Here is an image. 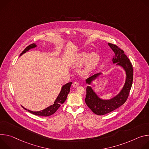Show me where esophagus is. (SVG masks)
<instances>
[{"label":"esophagus","mask_w":149,"mask_h":149,"mask_svg":"<svg viewBox=\"0 0 149 149\" xmlns=\"http://www.w3.org/2000/svg\"><path fill=\"white\" fill-rule=\"evenodd\" d=\"M72 86H73V87H77V86H79V84H78V82H77V81H74V82H73V84H72Z\"/></svg>","instance_id":"obj_1"}]
</instances>
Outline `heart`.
I'll list each match as a JSON object with an SVG mask.
<instances>
[{
    "label": "heart",
    "mask_w": 149,
    "mask_h": 149,
    "mask_svg": "<svg viewBox=\"0 0 149 149\" xmlns=\"http://www.w3.org/2000/svg\"><path fill=\"white\" fill-rule=\"evenodd\" d=\"M100 56L96 53L88 54L85 52L77 54L73 58L72 65L74 68H79L85 63L84 71L88 73L93 71L100 61Z\"/></svg>",
    "instance_id": "heart-1"
}]
</instances>
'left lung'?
I'll list each match as a JSON object with an SVG mask.
<instances>
[{"label": "left lung", "instance_id": "left-lung-1", "mask_svg": "<svg viewBox=\"0 0 149 149\" xmlns=\"http://www.w3.org/2000/svg\"><path fill=\"white\" fill-rule=\"evenodd\" d=\"M108 45L115 53L112 60L113 64L121 67L124 70L126 76L124 84L119 93L108 100H104L100 97L90 86L101 76L102 73L95 74L86 80V84L89 85L86 87L85 102L92 112L98 115L109 113L123 105L127 100L133 80V66L124 51L116 45L111 43H108Z\"/></svg>", "mask_w": 149, "mask_h": 149}]
</instances>
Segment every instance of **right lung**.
Instances as JSON below:
<instances>
[{"label":"right lung","instance_id":"right-lung-1","mask_svg":"<svg viewBox=\"0 0 149 149\" xmlns=\"http://www.w3.org/2000/svg\"><path fill=\"white\" fill-rule=\"evenodd\" d=\"M36 47H37V45L35 43L29 45L22 52V53L20 54V56H21L22 54H24L26 52H28L29 49H32V48H35ZM72 84V82H69V83H68V84L64 85L61 87V91H60L58 95L57 96V98L56 99L55 101L54 102V104L42 110H41L39 111H31V110L25 108L23 106H22V107L25 110L28 111V112H29L33 114L36 115H40V116H44V117H47V116H49V115H52L56 112V111L60 108L61 105L63 104L66 100L68 95L69 93L70 92V86H71Z\"/></svg>","mask_w":149,"mask_h":149}]
</instances>
